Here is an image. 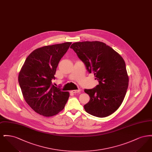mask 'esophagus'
Masks as SVG:
<instances>
[{"label":"esophagus","instance_id":"esophagus-1","mask_svg":"<svg viewBox=\"0 0 152 152\" xmlns=\"http://www.w3.org/2000/svg\"><path fill=\"white\" fill-rule=\"evenodd\" d=\"M80 92V89H77V90H72V91H71V92L72 94H76V93H79Z\"/></svg>","mask_w":152,"mask_h":152}]
</instances>
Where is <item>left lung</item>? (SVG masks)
<instances>
[{
	"instance_id": "obj_1",
	"label": "left lung",
	"mask_w": 152,
	"mask_h": 152,
	"mask_svg": "<svg viewBox=\"0 0 152 152\" xmlns=\"http://www.w3.org/2000/svg\"><path fill=\"white\" fill-rule=\"evenodd\" d=\"M70 48L99 83L94 88L84 90L90 97L84 105L85 110L98 117L112 115L121 105L129 84L123 58L112 48L99 41L76 42Z\"/></svg>"
}]
</instances>
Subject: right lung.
I'll return each instance as SVG.
<instances>
[{
  "instance_id": "add662e5",
  "label": "right lung",
  "mask_w": 152,
  "mask_h": 152,
  "mask_svg": "<svg viewBox=\"0 0 152 152\" xmlns=\"http://www.w3.org/2000/svg\"><path fill=\"white\" fill-rule=\"evenodd\" d=\"M71 42L46 45L32 52L19 73L18 81L26 102L44 117L55 116L64 108L69 97L52 84L60 59Z\"/></svg>"
}]
</instances>
